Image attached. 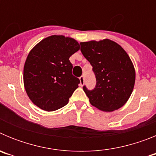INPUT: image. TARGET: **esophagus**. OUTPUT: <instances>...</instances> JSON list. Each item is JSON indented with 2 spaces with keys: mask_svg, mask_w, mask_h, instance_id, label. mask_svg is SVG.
Listing matches in <instances>:
<instances>
[{
  "mask_svg": "<svg viewBox=\"0 0 156 156\" xmlns=\"http://www.w3.org/2000/svg\"><path fill=\"white\" fill-rule=\"evenodd\" d=\"M80 86H83V85L84 84V82H85V80H84V76H80Z\"/></svg>",
  "mask_w": 156,
  "mask_h": 156,
  "instance_id": "1",
  "label": "esophagus"
}]
</instances>
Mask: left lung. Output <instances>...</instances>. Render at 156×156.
<instances>
[{
    "instance_id": "1",
    "label": "left lung",
    "mask_w": 156,
    "mask_h": 156,
    "mask_svg": "<svg viewBox=\"0 0 156 156\" xmlns=\"http://www.w3.org/2000/svg\"><path fill=\"white\" fill-rule=\"evenodd\" d=\"M80 51L93 67L96 86L83 89L90 104L105 112H112L124 105L131 95L135 70L124 49L108 39L80 43Z\"/></svg>"
}]
</instances>
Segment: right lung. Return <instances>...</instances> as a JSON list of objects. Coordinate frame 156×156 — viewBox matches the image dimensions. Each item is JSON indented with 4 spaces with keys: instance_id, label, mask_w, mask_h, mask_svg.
I'll list each match as a JSON object with an SVG mask.
<instances>
[{
    "instance_id": "add662e5",
    "label": "right lung",
    "mask_w": 156,
    "mask_h": 156,
    "mask_svg": "<svg viewBox=\"0 0 156 156\" xmlns=\"http://www.w3.org/2000/svg\"><path fill=\"white\" fill-rule=\"evenodd\" d=\"M80 50L76 40L53 35L42 40L29 53L24 65V87L32 102L44 111L62 108L78 87L69 58Z\"/></svg>"
}]
</instances>
